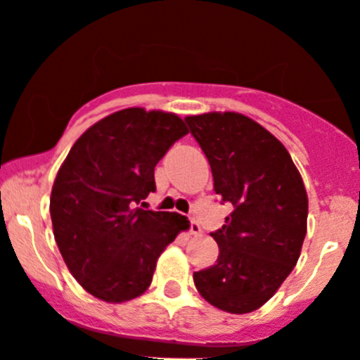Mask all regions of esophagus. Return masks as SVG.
<instances>
[{"label": "esophagus", "instance_id": "34e87169", "mask_svg": "<svg viewBox=\"0 0 360 360\" xmlns=\"http://www.w3.org/2000/svg\"><path fill=\"white\" fill-rule=\"evenodd\" d=\"M200 231H202V229H200L199 222L193 219L190 220V233H192V235H200Z\"/></svg>", "mask_w": 360, "mask_h": 360}]
</instances>
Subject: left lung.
Here are the masks:
<instances>
[{
  "label": "left lung",
  "instance_id": "obj_1",
  "mask_svg": "<svg viewBox=\"0 0 360 360\" xmlns=\"http://www.w3.org/2000/svg\"><path fill=\"white\" fill-rule=\"evenodd\" d=\"M184 122L212 167L213 188L233 204L212 233L217 264L193 273L200 296L231 314L260 309L300 258L309 197L287 148L238 112H206Z\"/></svg>",
  "mask_w": 360,
  "mask_h": 360
}]
</instances>
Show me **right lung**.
Masks as SVG:
<instances>
[{
	"label": "right lung",
	"instance_id": "1",
	"mask_svg": "<svg viewBox=\"0 0 360 360\" xmlns=\"http://www.w3.org/2000/svg\"><path fill=\"white\" fill-rule=\"evenodd\" d=\"M188 134L174 112L122 109L87 129L55 177L50 215L70 273L108 303L141 296L186 217L138 204L156 190L154 168Z\"/></svg>",
	"mask_w": 360,
	"mask_h": 360
}]
</instances>
